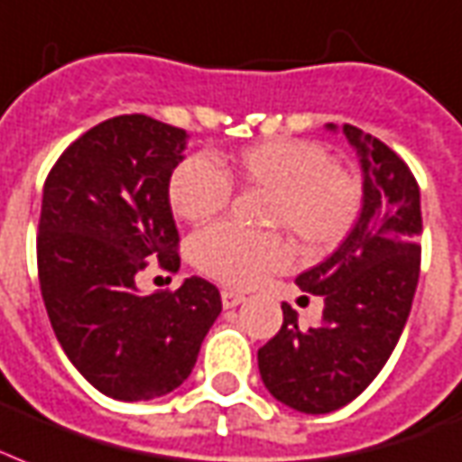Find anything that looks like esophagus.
I'll return each mask as SVG.
<instances>
[{"mask_svg": "<svg viewBox=\"0 0 462 462\" xmlns=\"http://www.w3.org/2000/svg\"><path fill=\"white\" fill-rule=\"evenodd\" d=\"M239 302H245V293H237V291H230V288H225L223 291V308H237Z\"/></svg>", "mask_w": 462, "mask_h": 462, "instance_id": "esophagus-1", "label": "esophagus"}]
</instances>
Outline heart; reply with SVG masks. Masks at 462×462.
Segmentation results:
<instances>
[{
	"instance_id": "b5f03b06",
	"label": "heart",
	"mask_w": 462,
	"mask_h": 462,
	"mask_svg": "<svg viewBox=\"0 0 462 462\" xmlns=\"http://www.w3.org/2000/svg\"><path fill=\"white\" fill-rule=\"evenodd\" d=\"M232 179L269 193L263 225L291 232L308 254L341 245L364 206L356 176L337 167L325 145L300 137L249 145L230 164L203 154L186 157L169 176V206L186 223H206L230 203ZM191 249L203 273L237 288L256 286L293 263V252L278 232H249L230 223L199 232Z\"/></svg>"
}]
</instances>
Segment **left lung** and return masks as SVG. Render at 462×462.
<instances>
[{
  "label": "left lung",
  "instance_id": "1",
  "mask_svg": "<svg viewBox=\"0 0 462 462\" xmlns=\"http://www.w3.org/2000/svg\"><path fill=\"white\" fill-rule=\"evenodd\" d=\"M344 135L364 169L361 217L329 259L295 278L300 291L325 298L322 322L302 329L283 302V325L259 348L263 385L305 414L339 410L383 371L407 325L421 263L414 174L378 137L348 123Z\"/></svg>",
  "mask_w": 462,
  "mask_h": 462
}]
</instances>
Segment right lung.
<instances>
[{
  "label": "right lung",
  "instance_id": "right-lung-1",
  "mask_svg": "<svg viewBox=\"0 0 462 462\" xmlns=\"http://www.w3.org/2000/svg\"><path fill=\"white\" fill-rule=\"evenodd\" d=\"M186 130L150 116H116L77 137L52 164L38 220V281L52 332L98 393L140 402L191 375L223 310L206 278L140 295L147 266L176 271L167 186Z\"/></svg>",
  "mask_w": 462,
  "mask_h": 462
}]
</instances>
